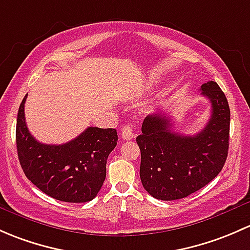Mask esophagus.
I'll use <instances>...</instances> for the list:
<instances>
[{"label":"esophagus","mask_w":250,"mask_h":250,"mask_svg":"<svg viewBox=\"0 0 250 250\" xmlns=\"http://www.w3.org/2000/svg\"><path fill=\"white\" fill-rule=\"evenodd\" d=\"M122 138L123 140H132L133 138V128L132 125H125L122 130Z\"/></svg>","instance_id":"obj_1"}]
</instances>
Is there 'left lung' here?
<instances>
[{"label":"left lung","instance_id":"1","mask_svg":"<svg viewBox=\"0 0 250 250\" xmlns=\"http://www.w3.org/2000/svg\"><path fill=\"white\" fill-rule=\"evenodd\" d=\"M201 95L210 101L212 112L199 133L174 132L165 113L144 119L137 136L141 150L140 177L153 197L172 201L189 196L219 174L228 158L230 108L225 94L215 82L202 84Z\"/></svg>","mask_w":250,"mask_h":250}]
</instances>
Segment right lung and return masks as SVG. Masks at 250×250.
Listing matches in <instances>:
<instances>
[{
    "mask_svg": "<svg viewBox=\"0 0 250 250\" xmlns=\"http://www.w3.org/2000/svg\"><path fill=\"white\" fill-rule=\"evenodd\" d=\"M17 119L19 163L27 179L59 201L87 202L95 199L106 179L108 155L115 148V128L87 127L65 144H43L30 133L25 122V101Z\"/></svg>",
    "mask_w": 250,
    "mask_h": 250,
    "instance_id": "1",
    "label": "right lung"
}]
</instances>
